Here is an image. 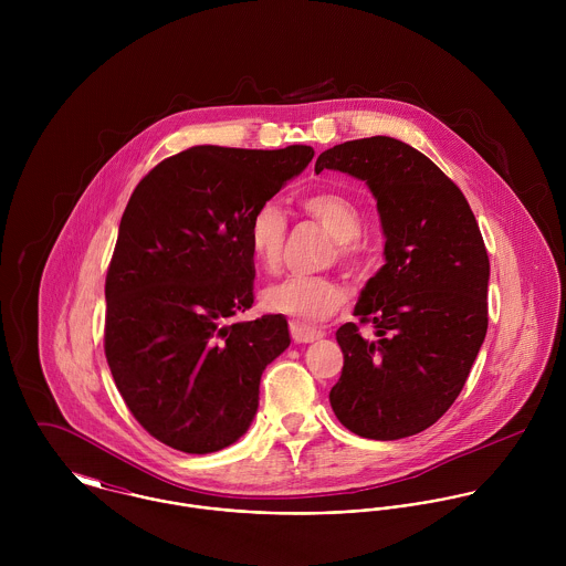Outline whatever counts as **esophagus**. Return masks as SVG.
Segmentation results:
<instances>
[{"mask_svg": "<svg viewBox=\"0 0 566 566\" xmlns=\"http://www.w3.org/2000/svg\"><path fill=\"white\" fill-rule=\"evenodd\" d=\"M290 331H292V339H294L296 344H310V342L321 339L324 335L323 331L312 328V326L301 323H290Z\"/></svg>", "mask_w": 566, "mask_h": 566, "instance_id": "34e87169", "label": "esophagus"}]
</instances>
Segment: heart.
Instances as JSON below:
<instances>
[{
  "instance_id": "1",
  "label": "heart",
  "mask_w": 566,
  "mask_h": 566,
  "mask_svg": "<svg viewBox=\"0 0 566 566\" xmlns=\"http://www.w3.org/2000/svg\"><path fill=\"white\" fill-rule=\"evenodd\" d=\"M303 209L337 240V254L344 261H353L357 256L355 240L364 231V218L350 198L335 191H318L303 200ZM285 229L287 222L276 202H263L252 211L245 240L252 259L263 270H274L281 261ZM261 301L263 307L272 314L314 323L342 307L346 301V287L331 276L290 274L268 285Z\"/></svg>"
}]
</instances>
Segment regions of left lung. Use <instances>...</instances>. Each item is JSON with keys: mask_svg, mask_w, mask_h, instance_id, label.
<instances>
[{"mask_svg": "<svg viewBox=\"0 0 566 566\" xmlns=\"http://www.w3.org/2000/svg\"><path fill=\"white\" fill-rule=\"evenodd\" d=\"M364 180L377 200L386 263L364 285L328 401L337 420L370 440L431 427L462 392L488 328L490 263L478 220L444 171L392 137L324 150L316 171Z\"/></svg>", "mask_w": 566, "mask_h": 566, "instance_id": "1", "label": "left lung"}]
</instances>
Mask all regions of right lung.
<instances>
[{
    "label": "right lung",
    "mask_w": 566,
    "mask_h": 566,
    "mask_svg": "<svg viewBox=\"0 0 566 566\" xmlns=\"http://www.w3.org/2000/svg\"><path fill=\"white\" fill-rule=\"evenodd\" d=\"M314 148L193 146L133 191L106 274L104 350L142 427L182 453L238 442L268 364L290 346L285 316L252 307V211L298 176Z\"/></svg>",
    "instance_id": "1"
}]
</instances>
